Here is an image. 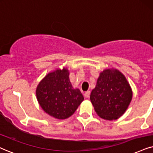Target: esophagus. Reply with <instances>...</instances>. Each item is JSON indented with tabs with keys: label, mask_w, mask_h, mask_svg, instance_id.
Returning <instances> with one entry per match:
<instances>
[{
	"label": "esophagus",
	"mask_w": 153,
	"mask_h": 153,
	"mask_svg": "<svg viewBox=\"0 0 153 153\" xmlns=\"http://www.w3.org/2000/svg\"><path fill=\"white\" fill-rule=\"evenodd\" d=\"M90 91H88V92H85V94H84L85 97V98H89V97H90Z\"/></svg>",
	"instance_id": "esophagus-1"
}]
</instances>
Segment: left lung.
I'll return each mask as SVG.
<instances>
[{
    "label": "left lung",
    "instance_id": "8db88e82",
    "mask_svg": "<svg viewBox=\"0 0 153 153\" xmlns=\"http://www.w3.org/2000/svg\"><path fill=\"white\" fill-rule=\"evenodd\" d=\"M132 97V89L125 75L112 68L100 73L90 98L97 114L103 119L113 121L125 113Z\"/></svg>",
    "mask_w": 153,
    "mask_h": 153
}]
</instances>
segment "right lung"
Here are the masks:
<instances>
[{
    "instance_id": "add662e5",
    "label": "right lung",
    "mask_w": 153,
    "mask_h": 153,
    "mask_svg": "<svg viewBox=\"0 0 153 153\" xmlns=\"http://www.w3.org/2000/svg\"><path fill=\"white\" fill-rule=\"evenodd\" d=\"M67 68H56L39 82L36 97L40 107L50 117L65 119L72 116L84 97L78 88L72 86Z\"/></svg>"
}]
</instances>
